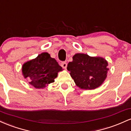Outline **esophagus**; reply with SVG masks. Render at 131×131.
Returning a JSON list of instances; mask_svg holds the SVG:
<instances>
[{"label": "esophagus", "mask_w": 131, "mask_h": 131, "mask_svg": "<svg viewBox=\"0 0 131 131\" xmlns=\"http://www.w3.org/2000/svg\"><path fill=\"white\" fill-rule=\"evenodd\" d=\"M61 66H62V68L66 69V67H67V64L66 62H61Z\"/></svg>", "instance_id": "34e87169"}]
</instances>
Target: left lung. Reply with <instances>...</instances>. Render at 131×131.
Wrapping results in <instances>:
<instances>
[{"label": "left lung", "mask_w": 131, "mask_h": 131, "mask_svg": "<svg viewBox=\"0 0 131 131\" xmlns=\"http://www.w3.org/2000/svg\"><path fill=\"white\" fill-rule=\"evenodd\" d=\"M108 62L100 57L76 54L67 65V70L77 86L82 89H95L102 84L107 76Z\"/></svg>", "instance_id": "left-lung-1"}]
</instances>
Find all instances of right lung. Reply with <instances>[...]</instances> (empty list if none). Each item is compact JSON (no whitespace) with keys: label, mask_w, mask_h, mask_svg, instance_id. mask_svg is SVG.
I'll return each instance as SVG.
<instances>
[{"label":"right lung","mask_w":131,"mask_h":131,"mask_svg":"<svg viewBox=\"0 0 131 131\" xmlns=\"http://www.w3.org/2000/svg\"><path fill=\"white\" fill-rule=\"evenodd\" d=\"M62 69L55 59L50 57L47 52L39 54L22 67L24 77H28L30 84L36 89H42L46 85L53 83L58 77V72Z\"/></svg>","instance_id":"add662e5"}]
</instances>
